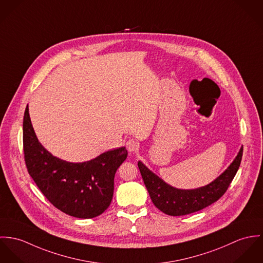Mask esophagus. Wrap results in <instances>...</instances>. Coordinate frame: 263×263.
Wrapping results in <instances>:
<instances>
[{"mask_svg":"<svg viewBox=\"0 0 263 263\" xmlns=\"http://www.w3.org/2000/svg\"><path fill=\"white\" fill-rule=\"evenodd\" d=\"M126 148H127V150H128L130 153H133V152H136V151L138 150L139 145H138V143H137L136 141H134V140H129V141L126 142Z\"/></svg>","mask_w":263,"mask_h":263,"instance_id":"esophagus-1","label":"esophagus"}]
</instances>
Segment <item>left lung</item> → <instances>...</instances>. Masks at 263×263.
<instances>
[{"mask_svg": "<svg viewBox=\"0 0 263 263\" xmlns=\"http://www.w3.org/2000/svg\"><path fill=\"white\" fill-rule=\"evenodd\" d=\"M243 147L240 148L228 168L209 184L194 190H181L166 183L159 176L138 161L146 189L154 205L170 216H183L203 210L217 202L227 191L233 180L242 159Z\"/></svg>", "mask_w": 263, "mask_h": 263, "instance_id": "1", "label": "left lung"}]
</instances>
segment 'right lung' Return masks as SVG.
<instances>
[{
    "label": "right lung",
    "mask_w": 263,
    "mask_h": 263,
    "mask_svg": "<svg viewBox=\"0 0 263 263\" xmlns=\"http://www.w3.org/2000/svg\"><path fill=\"white\" fill-rule=\"evenodd\" d=\"M23 146L29 175L55 208L81 219L95 218L108 209L113 199L115 174L128 155L125 147L85 162L62 160L38 141L28 106L23 120Z\"/></svg>",
    "instance_id": "obj_1"
}]
</instances>
